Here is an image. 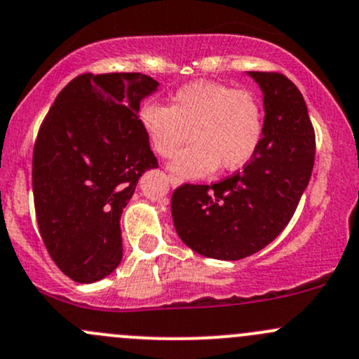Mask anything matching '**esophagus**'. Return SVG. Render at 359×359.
<instances>
[{
	"label": "esophagus",
	"instance_id": "esophagus-1",
	"mask_svg": "<svg viewBox=\"0 0 359 359\" xmlns=\"http://www.w3.org/2000/svg\"><path fill=\"white\" fill-rule=\"evenodd\" d=\"M170 184H172V187H177V186H179V180H177L175 179V177H170Z\"/></svg>",
	"mask_w": 359,
	"mask_h": 359
}]
</instances>
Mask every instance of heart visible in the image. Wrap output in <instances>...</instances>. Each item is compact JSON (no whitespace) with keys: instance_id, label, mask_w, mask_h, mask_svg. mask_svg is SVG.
<instances>
[{"instance_id":"1","label":"heart","mask_w":359,"mask_h":359,"mask_svg":"<svg viewBox=\"0 0 359 359\" xmlns=\"http://www.w3.org/2000/svg\"><path fill=\"white\" fill-rule=\"evenodd\" d=\"M139 123L163 158L173 156L191 137L194 144L172 159L170 170L180 179H200L217 166L233 172L247 165L262 139L264 112L247 90L198 81L177 90L170 107L146 104Z\"/></svg>"}]
</instances>
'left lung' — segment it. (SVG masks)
Masks as SVG:
<instances>
[{"label": "left lung", "instance_id": "obj_1", "mask_svg": "<svg viewBox=\"0 0 359 359\" xmlns=\"http://www.w3.org/2000/svg\"><path fill=\"white\" fill-rule=\"evenodd\" d=\"M264 102V132L243 170L212 186L173 191L180 240L203 257L240 260L276 240L295 213L314 165V130L302 93L280 72L247 71Z\"/></svg>", "mask_w": 359, "mask_h": 359}]
</instances>
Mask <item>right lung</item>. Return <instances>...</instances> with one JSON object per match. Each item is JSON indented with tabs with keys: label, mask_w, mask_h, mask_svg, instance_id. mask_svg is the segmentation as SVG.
<instances>
[{
	"label": "right lung",
	"mask_w": 359,
	"mask_h": 359,
	"mask_svg": "<svg viewBox=\"0 0 359 359\" xmlns=\"http://www.w3.org/2000/svg\"><path fill=\"white\" fill-rule=\"evenodd\" d=\"M159 83L139 72L81 74L57 95L32 153L43 243L78 283L107 278L123 259V208L158 166L140 128V104Z\"/></svg>",
	"instance_id": "obj_1"
}]
</instances>
